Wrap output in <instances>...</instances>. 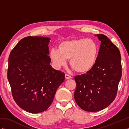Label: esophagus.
Wrapping results in <instances>:
<instances>
[{
  "label": "esophagus",
  "mask_w": 129,
  "mask_h": 129,
  "mask_svg": "<svg viewBox=\"0 0 129 129\" xmlns=\"http://www.w3.org/2000/svg\"><path fill=\"white\" fill-rule=\"evenodd\" d=\"M65 78L67 79V80H69V79H70L71 78V77L70 76L68 75V74H65Z\"/></svg>",
  "instance_id": "esophagus-1"
}]
</instances>
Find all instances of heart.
<instances>
[{
	"mask_svg": "<svg viewBox=\"0 0 129 129\" xmlns=\"http://www.w3.org/2000/svg\"><path fill=\"white\" fill-rule=\"evenodd\" d=\"M99 53L96 42L91 39H76L60 42L58 50L52 49L49 57L54 67L59 68L70 59V67L77 73L84 74L95 65Z\"/></svg>",
	"mask_w": 129,
	"mask_h": 129,
	"instance_id": "heart-1",
	"label": "heart"
}]
</instances>
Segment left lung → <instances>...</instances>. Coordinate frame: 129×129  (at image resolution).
Segmentation results:
<instances>
[{
	"instance_id": "left-lung-1",
	"label": "left lung",
	"mask_w": 129,
	"mask_h": 129,
	"mask_svg": "<svg viewBox=\"0 0 129 129\" xmlns=\"http://www.w3.org/2000/svg\"><path fill=\"white\" fill-rule=\"evenodd\" d=\"M101 41L96 63L86 74L76 76L75 100L82 110L97 112L114 101L121 77L120 53L106 36L98 34Z\"/></svg>"
}]
</instances>
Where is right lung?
<instances>
[{
    "label": "right lung",
    "instance_id": "1",
    "mask_svg": "<svg viewBox=\"0 0 129 129\" xmlns=\"http://www.w3.org/2000/svg\"><path fill=\"white\" fill-rule=\"evenodd\" d=\"M51 39L28 36L13 48L9 57L8 79L16 103L23 110L38 113L47 110L65 74L49 64Z\"/></svg>",
    "mask_w": 129,
    "mask_h": 129
}]
</instances>
